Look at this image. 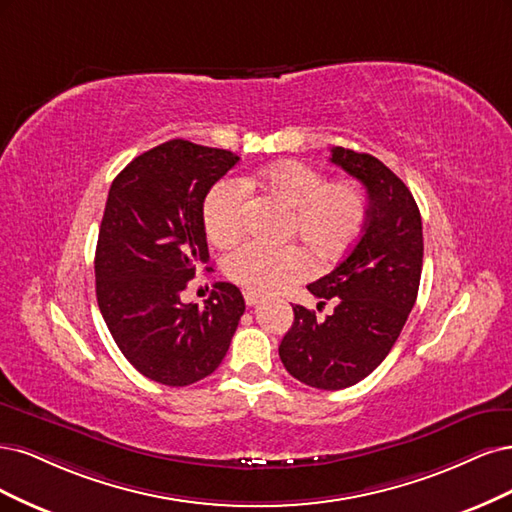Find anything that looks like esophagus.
<instances>
[{"instance_id":"obj_1","label":"esophagus","mask_w":512,"mask_h":512,"mask_svg":"<svg viewBox=\"0 0 512 512\" xmlns=\"http://www.w3.org/2000/svg\"><path fill=\"white\" fill-rule=\"evenodd\" d=\"M244 302H246V306H257V304L261 302V298H259V295H255V293L246 291V293H244Z\"/></svg>"}]
</instances>
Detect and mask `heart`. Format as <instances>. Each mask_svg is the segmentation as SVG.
<instances>
[{
  "label": "heart",
  "instance_id": "obj_1",
  "mask_svg": "<svg viewBox=\"0 0 512 512\" xmlns=\"http://www.w3.org/2000/svg\"><path fill=\"white\" fill-rule=\"evenodd\" d=\"M289 208L283 229L285 240H295L319 266H332L359 240L368 219V202L353 180H327L323 172L302 161H280L261 170L257 178L244 180ZM236 178L214 185L202 208V223L214 246H232L244 227L246 189ZM310 263L295 246L242 244L229 251L223 274L249 293L266 295L308 274Z\"/></svg>",
  "mask_w": 512,
  "mask_h": 512
}]
</instances>
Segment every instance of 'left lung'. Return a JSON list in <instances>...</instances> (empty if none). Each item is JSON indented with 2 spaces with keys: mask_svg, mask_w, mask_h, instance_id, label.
Returning <instances> with one entry per match:
<instances>
[{
  "mask_svg": "<svg viewBox=\"0 0 512 512\" xmlns=\"http://www.w3.org/2000/svg\"><path fill=\"white\" fill-rule=\"evenodd\" d=\"M332 163L357 178L370 197L359 240L338 266L310 283L329 317L295 304L293 325L278 346L300 383L336 391L359 383L389 355L417 302L423 268V227L415 197L383 161L334 146Z\"/></svg>",
  "mask_w": 512,
  "mask_h": 512,
  "instance_id": "8db88e82",
  "label": "left lung"
}]
</instances>
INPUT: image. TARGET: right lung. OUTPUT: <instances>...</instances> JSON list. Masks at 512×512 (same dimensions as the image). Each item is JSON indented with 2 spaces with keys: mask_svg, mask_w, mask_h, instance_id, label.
<instances>
[{
  "mask_svg": "<svg viewBox=\"0 0 512 512\" xmlns=\"http://www.w3.org/2000/svg\"><path fill=\"white\" fill-rule=\"evenodd\" d=\"M238 155L189 140L163 142L112 180L95 249V293L125 359L168 387L219 368L244 315L236 285L217 283L204 306L180 293L208 261L202 208Z\"/></svg>",
  "mask_w": 512,
  "mask_h": 512,
  "instance_id": "1",
  "label": "right lung"
}]
</instances>
